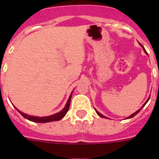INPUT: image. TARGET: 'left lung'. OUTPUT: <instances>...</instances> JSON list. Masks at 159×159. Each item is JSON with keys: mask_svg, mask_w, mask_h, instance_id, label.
<instances>
[{"mask_svg": "<svg viewBox=\"0 0 159 159\" xmlns=\"http://www.w3.org/2000/svg\"><path fill=\"white\" fill-rule=\"evenodd\" d=\"M143 48V50H144V52H145V53H147V52H146V50H145V49H144V48ZM149 98H150V97H149ZM149 98H148V100H149ZM148 101H147V102H146L145 103H144V105H143V106H142V107H143V106H145V105H146V103H147V102H148ZM141 109H142V108H141ZM141 109H139V111H136L135 113L132 114V115H131V116H129V117H128V119H129V118H132V117H134V116H136V115H137V114H138L139 112V111H140V110H141ZM96 112H97V115H98V116H101V117H102V118H106V117H105L104 116H102V114H101V113H99V112H98V111H96Z\"/></svg>", "mask_w": 159, "mask_h": 159, "instance_id": "8db88e82", "label": "left lung"}]
</instances>
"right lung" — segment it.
Wrapping results in <instances>:
<instances>
[{"mask_svg": "<svg viewBox=\"0 0 159 159\" xmlns=\"http://www.w3.org/2000/svg\"><path fill=\"white\" fill-rule=\"evenodd\" d=\"M71 97H72V94L70 95L69 98H68V101H67V104L65 106V107L62 109V111H61L60 112L57 114H54L53 116H45V117H37V116H28L26 114L22 113L21 111H18L20 115L23 117H25V119L33 121V122H39V123H47V122H51V121H57L60 120L61 119H62L65 116V115L67 114L68 109H69L70 106V102H71Z\"/></svg>", "mask_w": 159, "mask_h": 159, "instance_id": "1", "label": "right lung"}]
</instances>
